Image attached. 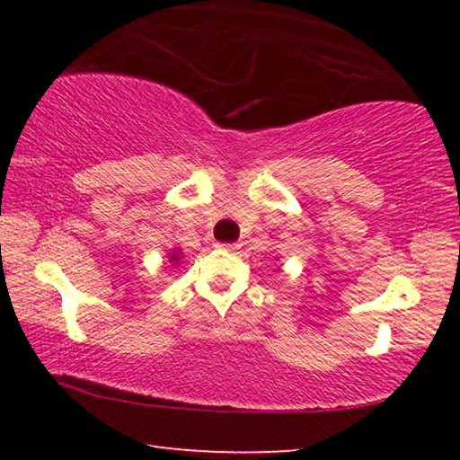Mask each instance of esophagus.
I'll return each mask as SVG.
<instances>
[{"label":"esophagus","instance_id":"34e87169","mask_svg":"<svg viewBox=\"0 0 460 460\" xmlns=\"http://www.w3.org/2000/svg\"><path fill=\"white\" fill-rule=\"evenodd\" d=\"M217 247L227 249V252H235V249H239V243H217Z\"/></svg>","mask_w":460,"mask_h":460}]
</instances>
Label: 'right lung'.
<instances>
[{
    "mask_svg": "<svg viewBox=\"0 0 460 460\" xmlns=\"http://www.w3.org/2000/svg\"><path fill=\"white\" fill-rule=\"evenodd\" d=\"M170 258H172L170 261H178V253H172V255H170Z\"/></svg>",
    "mask_w": 460,
    "mask_h": 460,
    "instance_id": "1",
    "label": "right lung"
}]
</instances>
